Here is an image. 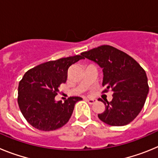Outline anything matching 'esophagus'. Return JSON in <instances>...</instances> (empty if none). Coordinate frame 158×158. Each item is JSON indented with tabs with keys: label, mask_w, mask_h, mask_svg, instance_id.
<instances>
[{
	"label": "esophagus",
	"mask_w": 158,
	"mask_h": 158,
	"mask_svg": "<svg viewBox=\"0 0 158 158\" xmlns=\"http://www.w3.org/2000/svg\"><path fill=\"white\" fill-rule=\"evenodd\" d=\"M86 101H87L89 104H93L96 103V100H95V99H86Z\"/></svg>",
	"instance_id": "34e87169"
}]
</instances>
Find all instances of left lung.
Wrapping results in <instances>:
<instances>
[{
	"label": "left lung",
	"instance_id": "1",
	"mask_svg": "<svg viewBox=\"0 0 158 158\" xmlns=\"http://www.w3.org/2000/svg\"><path fill=\"white\" fill-rule=\"evenodd\" d=\"M81 54L103 69L102 85L114 92L111 101L98 100L105 105V111L99 114V118L117 127L133 121L142 109L149 93L144 69L126 53L111 46H100Z\"/></svg>",
	"mask_w": 158,
	"mask_h": 158
}]
</instances>
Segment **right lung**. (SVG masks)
Instances as JSON below:
<instances>
[{
  "mask_svg": "<svg viewBox=\"0 0 158 158\" xmlns=\"http://www.w3.org/2000/svg\"><path fill=\"white\" fill-rule=\"evenodd\" d=\"M83 59L81 55L40 64L27 71L19 81L18 104L26 120L36 129L51 131L62 127L70 118L80 96L56 101L60 85L65 83L70 65Z\"/></svg>",
  "mask_w": 158,
  "mask_h": 158,
  "instance_id": "1",
  "label": "right lung"
}]
</instances>
